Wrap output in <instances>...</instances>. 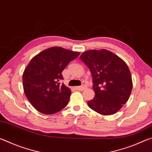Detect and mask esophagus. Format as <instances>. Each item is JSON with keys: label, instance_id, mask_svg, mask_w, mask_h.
<instances>
[{"label": "esophagus", "instance_id": "34e87169", "mask_svg": "<svg viewBox=\"0 0 152 152\" xmlns=\"http://www.w3.org/2000/svg\"><path fill=\"white\" fill-rule=\"evenodd\" d=\"M86 88V86L83 84V85H82L80 86H76V89L78 90V91H84V90H85Z\"/></svg>", "mask_w": 152, "mask_h": 152}]
</instances>
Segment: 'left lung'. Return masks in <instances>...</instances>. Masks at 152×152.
Segmentation results:
<instances>
[{"label": "left lung", "instance_id": "obj_1", "mask_svg": "<svg viewBox=\"0 0 152 152\" xmlns=\"http://www.w3.org/2000/svg\"><path fill=\"white\" fill-rule=\"evenodd\" d=\"M88 67L93 79L95 96L88 107L102 115L119 111L129 99L133 88L132 74L125 61L107 50H91L80 56Z\"/></svg>", "mask_w": 152, "mask_h": 152}]
</instances>
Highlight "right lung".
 <instances>
[{"instance_id": "obj_1", "label": "right lung", "mask_w": 152, "mask_h": 152, "mask_svg": "<svg viewBox=\"0 0 152 152\" xmlns=\"http://www.w3.org/2000/svg\"><path fill=\"white\" fill-rule=\"evenodd\" d=\"M80 55L61 47L46 49L35 56L23 74L25 96L33 107L45 115L54 114L68 104L71 90L59 81L61 72Z\"/></svg>"}]
</instances>
